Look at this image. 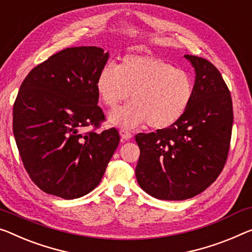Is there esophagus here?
<instances>
[{
    "instance_id": "1",
    "label": "esophagus",
    "mask_w": 252,
    "mask_h": 252,
    "mask_svg": "<svg viewBox=\"0 0 252 252\" xmlns=\"http://www.w3.org/2000/svg\"><path fill=\"white\" fill-rule=\"evenodd\" d=\"M121 136L124 141H127V139H129L131 137V133L126 129H121Z\"/></svg>"
}]
</instances>
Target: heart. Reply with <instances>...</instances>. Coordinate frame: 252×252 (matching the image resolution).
I'll use <instances>...</instances> for the list:
<instances>
[{
	"label": "heart",
	"instance_id": "heart-1",
	"mask_svg": "<svg viewBox=\"0 0 252 252\" xmlns=\"http://www.w3.org/2000/svg\"><path fill=\"white\" fill-rule=\"evenodd\" d=\"M95 88L109 108L117 107L130 94L133 102L109 114V122L125 129L145 123L154 129L175 125L190 106L193 94L187 72L158 57L139 54H127L118 68L102 67Z\"/></svg>",
	"mask_w": 252,
	"mask_h": 252
}]
</instances>
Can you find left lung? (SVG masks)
Here are the masks:
<instances>
[{
	"label": "left lung",
	"mask_w": 252,
	"mask_h": 252,
	"mask_svg": "<svg viewBox=\"0 0 252 252\" xmlns=\"http://www.w3.org/2000/svg\"><path fill=\"white\" fill-rule=\"evenodd\" d=\"M195 68L190 106L175 125L135 136L137 183L152 197L184 200L220 176L229 154L233 108L229 89L210 61L185 55Z\"/></svg>",
	"instance_id": "8db88e82"
}]
</instances>
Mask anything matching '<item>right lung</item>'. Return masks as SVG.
<instances>
[{
  "label": "right lung",
  "mask_w": 252,
  "mask_h": 252,
  "mask_svg": "<svg viewBox=\"0 0 252 252\" xmlns=\"http://www.w3.org/2000/svg\"><path fill=\"white\" fill-rule=\"evenodd\" d=\"M109 54L95 46L61 50L26 76L13 106V134L22 163L42 191L64 199L100 184L119 144L104 121L95 83ZM88 126L94 129L82 133Z\"/></svg>",
  "instance_id": "obj_1"
}]
</instances>
